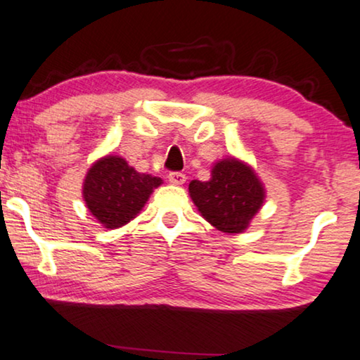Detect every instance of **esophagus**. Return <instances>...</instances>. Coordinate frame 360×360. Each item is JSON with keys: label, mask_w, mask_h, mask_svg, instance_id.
I'll return each instance as SVG.
<instances>
[{"label": "esophagus", "mask_w": 360, "mask_h": 360, "mask_svg": "<svg viewBox=\"0 0 360 360\" xmlns=\"http://www.w3.org/2000/svg\"><path fill=\"white\" fill-rule=\"evenodd\" d=\"M186 176L181 174V172H170L169 174V181L174 185H184Z\"/></svg>", "instance_id": "34e87169"}]
</instances>
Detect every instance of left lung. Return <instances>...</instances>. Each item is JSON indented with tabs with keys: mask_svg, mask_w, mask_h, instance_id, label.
Masks as SVG:
<instances>
[{
	"mask_svg": "<svg viewBox=\"0 0 360 360\" xmlns=\"http://www.w3.org/2000/svg\"><path fill=\"white\" fill-rule=\"evenodd\" d=\"M190 198L211 226L226 234H240L265 201V186L248 162L226 157L213 164L210 180H191Z\"/></svg>",
	"mask_w": 360,
	"mask_h": 360,
	"instance_id": "obj_1",
	"label": "left lung"
}]
</instances>
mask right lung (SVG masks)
<instances>
[{
    "instance_id": "obj_1",
    "label": "right lung",
    "mask_w": 360,
    "mask_h": 360,
    "mask_svg": "<svg viewBox=\"0 0 360 360\" xmlns=\"http://www.w3.org/2000/svg\"><path fill=\"white\" fill-rule=\"evenodd\" d=\"M164 184L159 176L141 174L121 155L93 162L83 180V201L106 229L126 226L141 213L152 191Z\"/></svg>"
}]
</instances>
